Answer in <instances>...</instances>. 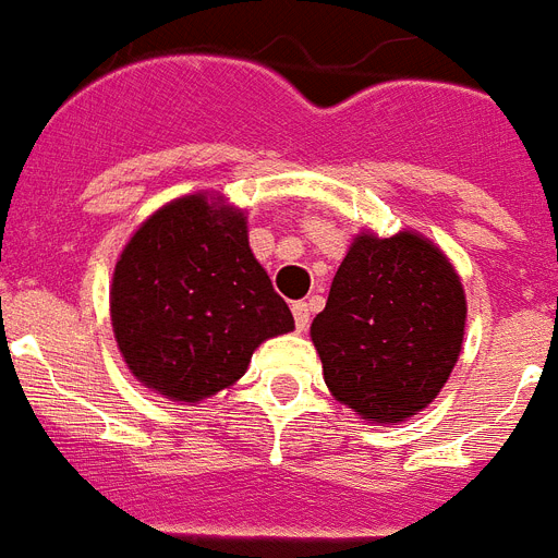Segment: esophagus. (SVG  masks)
I'll list each match as a JSON object with an SVG mask.
<instances>
[{
  "label": "esophagus",
  "mask_w": 558,
  "mask_h": 558,
  "mask_svg": "<svg viewBox=\"0 0 558 558\" xmlns=\"http://www.w3.org/2000/svg\"><path fill=\"white\" fill-rule=\"evenodd\" d=\"M292 315H294V326H298V331H306L308 329V320H312V308H308V303H292Z\"/></svg>",
  "instance_id": "34e87169"
}]
</instances>
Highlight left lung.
Here are the masks:
<instances>
[{"mask_svg": "<svg viewBox=\"0 0 558 558\" xmlns=\"http://www.w3.org/2000/svg\"><path fill=\"white\" fill-rule=\"evenodd\" d=\"M465 312L460 275L428 238L363 232L312 320L323 380L363 420L402 423L451 377Z\"/></svg>", "mask_w": 558, "mask_h": 558, "instance_id": "8db88e82", "label": "left lung"}]
</instances>
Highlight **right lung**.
<instances>
[{
	"mask_svg": "<svg viewBox=\"0 0 558 558\" xmlns=\"http://www.w3.org/2000/svg\"><path fill=\"white\" fill-rule=\"evenodd\" d=\"M116 343L135 380L201 402L241 380L252 351L294 329L246 235V215L207 192L149 215L110 287Z\"/></svg>",
	"mask_w": 558,
	"mask_h": 558,
	"instance_id": "right-lung-1",
	"label": "right lung"
}]
</instances>
